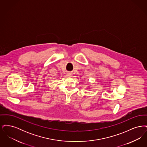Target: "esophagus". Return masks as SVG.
<instances>
[{"label": "esophagus", "mask_w": 147, "mask_h": 147, "mask_svg": "<svg viewBox=\"0 0 147 147\" xmlns=\"http://www.w3.org/2000/svg\"><path fill=\"white\" fill-rule=\"evenodd\" d=\"M68 76H69V77H71V73H69V74H68Z\"/></svg>", "instance_id": "esophagus-1"}]
</instances>
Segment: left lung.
Segmentation results:
<instances>
[{
  "instance_id": "1",
  "label": "left lung",
  "mask_w": 147,
  "mask_h": 147,
  "mask_svg": "<svg viewBox=\"0 0 147 147\" xmlns=\"http://www.w3.org/2000/svg\"><path fill=\"white\" fill-rule=\"evenodd\" d=\"M89 86H88V87H87V88H88V89H89V88H90V85H89Z\"/></svg>"
}]
</instances>
